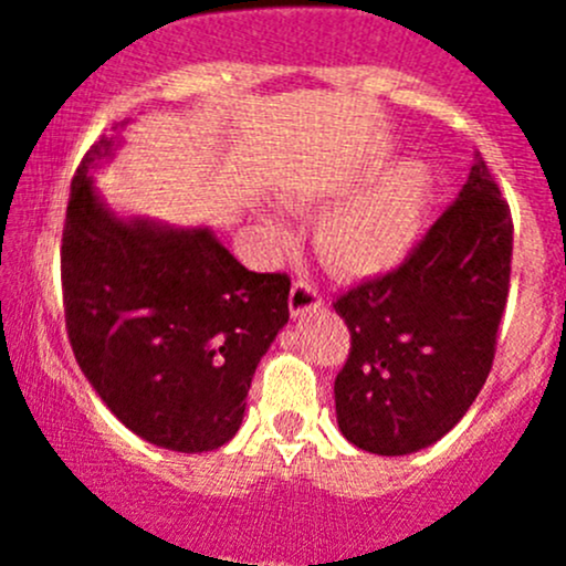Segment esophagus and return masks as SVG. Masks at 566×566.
Masks as SVG:
<instances>
[{
	"label": "esophagus",
	"instance_id": "34e87169",
	"mask_svg": "<svg viewBox=\"0 0 566 566\" xmlns=\"http://www.w3.org/2000/svg\"><path fill=\"white\" fill-rule=\"evenodd\" d=\"M323 306V295L317 293V287L306 282H295L293 290H290V312L293 317L306 315V312H317Z\"/></svg>",
	"mask_w": 566,
	"mask_h": 566
}]
</instances>
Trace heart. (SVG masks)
<instances>
[{
	"mask_svg": "<svg viewBox=\"0 0 566 566\" xmlns=\"http://www.w3.org/2000/svg\"><path fill=\"white\" fill-rule=\"evenodd\" d=\"M427 193V175L410 164L373 191L331 210L317 227V247L328 265L358 279L384 276L402 265L419 241ZM265 224L282 241L290 235L279 213H268Z\"/></svg>",
	"mask_w": 566,
	"mask_h": 566,
	"instance_id": "heart-1",
	"label": "heart"
}]
</instances>
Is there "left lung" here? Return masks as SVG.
I'll return each instance as SVG.
<instances>
[{
  "instance_id": "left-lung-1",
  "label": "left lung",
  "mask_w": 566,
  "mask_h": 566,
  "mask_svg": "<svg viewBox=\"0 0 566 566\" xmlns=\"http://www.w3.org/2000/svg\"><path fill=\"white\" fill-rule=\"evenodd\" d=\"M510 262V205L473 153L458 199L413 254L334 304L353 342L334 384L336 424L353 447L413 454L465 416L493 367Z\"/></svg>"
}]
</instances>
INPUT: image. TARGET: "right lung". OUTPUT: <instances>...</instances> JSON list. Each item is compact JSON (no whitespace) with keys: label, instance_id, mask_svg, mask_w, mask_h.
<instances>
[{"label":"right lung","instance_id":"1","mask_svg":"<svg viewBox=\"0 0 566 566\" xmlns=\"http://www.w3.org/2000/svg\"><path fill=\"white\" fill-rule=\"evenodd\" d=\"M123 128L90 147L71 182L62 293L73 356L130 432L213 452L241 430L256 364L287 325L290 279L243 268L210 227L117 213L95 172Z\"/></svg>","mask_w":566,"mask_h":566}]
</instances>
